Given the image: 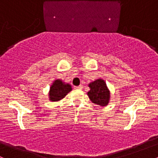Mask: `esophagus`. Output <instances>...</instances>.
I'll list each match as a JSON object with an SVG mask.
<instances>
[{
	"label": "esophagus",
	"mask_w": 158,
	"mask_h": 158,
	"mask_svg": "<svg viewBox=\"0 0 158 158\" xmlns=\"http://www.w3.org/2000/svg\"><path fill=\"white\" fill-rule=\"evenodd\" d=\"M74 88L77 89V90H82V89H83V86L82 85H79L78 87H74Z\"/></svg>",
	"instance_id": "esophagus-1"
}]
</instances>
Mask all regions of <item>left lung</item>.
Returning a JSON list of instances; mask_svg holds the SVG:
<instances>
[{
  "instance_id": "1",
  "label": "left lung",
  "mask_w": 158,
  "mask_h": 158,
  "mask_svg": "<svg viewBox=\"0 0 158 158\" xmlns=\"http://www.w3.org/2000/svg\"><path fill=\"white\" fill-rule=\"evenodd\" d=\"M89 87L90 90L87 93V95L93 103L101 106H105L109 103L110 93L103 80H96L89 84Z\"/></svg>"
}]
</instances>
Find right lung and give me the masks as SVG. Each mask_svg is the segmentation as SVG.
<instances>
[{"label": "right lung", "mask_w": 158, "mask_h": 158, "mask_svg": "<svg viewBox=\"0 0 158 158\" xmlns=\"http://www.w3.org/2000/svg\"><path fill=\"white\" fill-rule=\"evenodd\" d=\"M72 88L69 84H64L61 80H56L50 87L49 100L52 101H58L64 98Z\"/></svg>", "instance_id": "add662e5"}]
</instances>
